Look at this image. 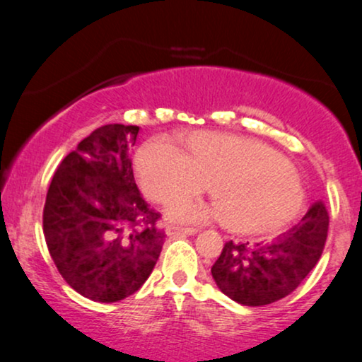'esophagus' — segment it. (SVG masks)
Masks as SVG:
<instances>
[{"label": "esophagus", "instance_id": "obj_1", "mask_svg": "<svg viewBox=\"0 0 362 362\" xmlns=\"http://www.w3.org/2000/svg\"><path fill=\"white\" fill-rule=\"evenodd\" d=\"M197 229H192V227H180V226H168L166 234L168 235H194Z\"/></svg>", "mask_w": 362, "mask_h": 362}]
</instances>
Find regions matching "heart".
<instances>
[{"instance_id": "heart-1", "label": "heart", "mask_w": 362, "mask_h": 362, "mask_svg": "<svg viewBox=\"0 0 362 362\" xmlns=\"http://www.w3.org/2000/svg\"><path fill=\"white\" fill-rule=\"evenodd\" d=\"M185 153L165 138L145 143L135 165L143 191L158 202L196 196L211 182L214 206L180 199L168 207L175 222L222 216L240 234L275 230L298 214L305 192L300 177L279 151L250 138L194 132L181 138Z\"/></svg>"}]
</instances>
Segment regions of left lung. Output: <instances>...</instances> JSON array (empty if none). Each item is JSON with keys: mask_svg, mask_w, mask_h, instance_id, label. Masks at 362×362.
<instances>
[{"mask_svg": "<svg viewBox=\"0 0 362 362\" xmlns=\"http://www.w3.org/2000/svg\"><path fill=\"white\" fill-rule=\"evenodd\" d=\"M329 216L315 202L303 219L264 244L226 242L211 274L222 293L245 306H264L290 295L318 264Z\"/></svg>", "mask_w": 362, "mask_h": 362, "instance_id": "1", "label": "left lung"}]
</instances>
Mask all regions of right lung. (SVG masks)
Listing matches in <instances>:
<instances>
[{"mask_svg":"<svg viewBox=\"0 0 362 362\" xmlns=\"http://www.w3.org/2000/svg\"><path fill=\"white\" fill-rule=\"evenodd\" d=\"M140 127L93 130L57 166L42 212L54 264L77 293L113 303L140 290L165 244L161 214L143 199L128 148Z\"/></svg>","mask_w":362,"mask_h":362,"instance_id":"obj_1","label":"right lung"}]
</instances>
